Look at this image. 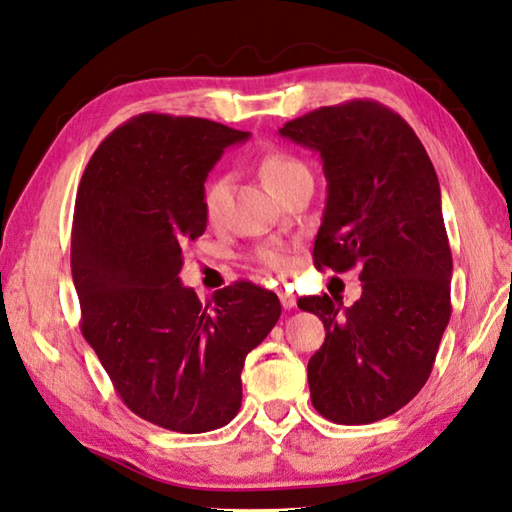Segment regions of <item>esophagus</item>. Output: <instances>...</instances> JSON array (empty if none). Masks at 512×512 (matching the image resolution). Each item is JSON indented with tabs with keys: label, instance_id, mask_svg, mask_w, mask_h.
<instances>
[{
	"label": "esophagus",
	"instance_id": "obj_1",
	"mask_svg": "<svg viewBox=\"0 0 512 512\" xmlns=\"http://www.w3.org/2000/svg\"><path fill=\"white\" fill-rule=\"evenodd\" d=\"M280 295V300H282V306L286 311H291V309H295V295H291L288 291H280L277 293Z\"/></svg>",
	"mask_w": 512,
	"mask_h": 512
}]
</instances>
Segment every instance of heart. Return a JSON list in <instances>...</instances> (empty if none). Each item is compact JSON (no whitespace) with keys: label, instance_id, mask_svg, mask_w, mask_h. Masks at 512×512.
<instances>
[{"label":"heart","instance_id":"heart-1","mask_svg":"<svg viewBox=\"0 0 512 512\" xmlns=\"http://www.w3.org/2000/svg\"><path fill=\"white\" fill-rule=\"evenodd\" d=\"M259 172H262L266 185L273 192H280L288 183L300 179V176H309L306 165L300 159H295L293 154H286V152H268L262 159V163H259ZM228 194H230L228 176H215V179L206 185V190H203V212H206V219L212 221V224H217V221L224 217ZM262 262L271 266L273 271H280V273L291 271L293 266L291 257L282 253V250H264Z\"/></svg>","mask_w":512,"mask_h":512}]
</instances>
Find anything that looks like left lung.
<instances>
[{"label":"left lung","mask_w":512,"mask_h":512,"mask_svg":"<svg viewBox=\"0 0 512 512\" xmlns=\"http://www.w3.org/2000/svg\"><path fill=\"white\" fill-rule=\"evenodd\" d=\"M322 159L327 203L318 268H360L362 295L300 297L324 322L309 360L311 403L340 425L401 410L432 374L450 322L452 253L434 165L414 129L374 100L320 107L280 129Z\"/></svg>","instance_id":"8db88e82"}]
</instances>
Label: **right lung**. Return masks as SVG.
Segmentation results:
<instances>
[{
    "instance_id": "right-lung-1",
    "label": "right lung",
    "mask_w": 512,
    "mask_h": 512,
    "mask_svg": "<svg viewBox=\"0 0 512 512\" xmlns=\"http://www.w3.org/2000/svg\"><path fill=\"white\" fill-rule=\"evenodd\" d=\"M250 134L192 116L141 114L82 174L71 235L82 336L125 405L165 430L224 427L241 407L248 351L280 320L273 291L235 282L201 304L183 246L206 232L203 183Z\"/></svg>"
}]
</instances>
